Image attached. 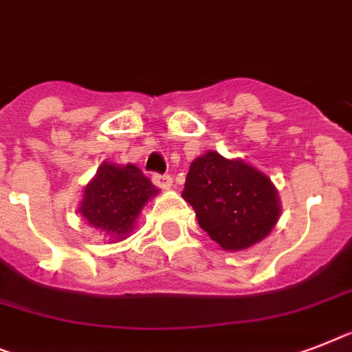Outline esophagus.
Instances as JSON below:
<instances>
[{"label": "esophagus", "instance_id": "34e87169", "mask_svg": "<svg viewBox=\"0 0 352 352\" xmlns=\"http://www.w3.org/2000/svg\"><path fill=\"white\" fill-rule=\"evenodd\" d=\"M151 181L153 184L162 188V190H170L171 188V177L170 175H162V173H151Z\"/></svg>", "mask_w": 352, "mask_h": 352}]
</instances>
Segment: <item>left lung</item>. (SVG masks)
<instances>
[{
	"label": "left lung",
	"mask_w": 352,
	"mask_h": 352,
	"mask_svg": "<svg viewBox=\"0 0 352 352\" xmlns=\"http://www.w3.org/2000/svg\"><path fill=\"white\" fill-rule=\"evenodd\" d=\"M186 202L211 241L228 251H241L270 235L280 215L275 186L242 161L208 151L191 162L186 177Z\"/></svg>",
	"instance_id": "1"
}]
</instances>
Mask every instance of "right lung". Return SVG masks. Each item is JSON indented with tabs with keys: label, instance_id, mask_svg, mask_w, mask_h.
<instances>
[{
	"label": "right lung",
	"instance_id": "1",
	"mask_svg": "<svg viewBox=\"0 0 352 352\" xmlns=\"http://www.w3.org/2000/svg\"><path fill=\"white\" fill-rule=\"evenodd\" d=\"M157 191L133 164L122 168L104 162L85 188L79 213L102 233L121 239L133 230L139 211Z\"/></svg>",
	"mask_w": 352,
	"mask_h": 352
}]
</instances>
